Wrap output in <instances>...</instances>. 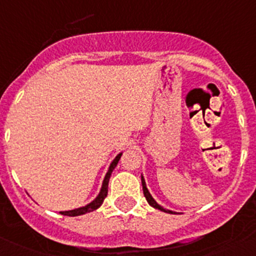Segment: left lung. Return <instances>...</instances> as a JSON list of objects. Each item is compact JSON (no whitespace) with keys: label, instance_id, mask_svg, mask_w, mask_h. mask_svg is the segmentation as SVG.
Segmentation results:
<instances>
[{"label":"left lung","instance_id":"left-lung-1","mask_svg":"<svg viewBox=\"0 0 256 256\" xmlns=\"http://www.w3.org/2000/svg\"><path fill=\"white\" fill-rule=\"evenodd\" d=\"M142 186H143V194H144L146 200H147L148 204H150V206H153V208H158V210L163 211V212H168V214L172 212V211L167 210V208H163L162 206H160L157 202H156L154 198H153V197L150 196V191H148V190H147V186H146V182H144V178H143V177H142Z\"/></svg>","mask_w":256,"mask_h":256}]
</instances>
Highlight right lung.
Listing matches in <instances>:
<instances>
[{
	"label": "right lung",
	"mask_w": 256,
	"mask_h": 256,
	"mask_svg": "<svg viewBox=\"0 0 256 256\" xmlns=\"http://www.w3.org/2000/svg\"><path fill=\"white\" fill-rule=\"evenodd\" d=\"M120 157H122V153H119V154L116 157V160L112 162L110 167H109L108 172H106V178H104V181H103V186H102L100 194H98V197L94 200L93 202H90L89 205L84 206V208H75V210H72V211H62V212H60V214H62V215H66V216H79V215H84V214H88V212H92V211H94V210H96L98 208H100L102 204H103V201H104V198H106V194H108V184H109V178H110V174H112V172H113V170L116 168V164H118Z\"/></svg>",
	"instance_id": "obj_1"
}]
</instances>
